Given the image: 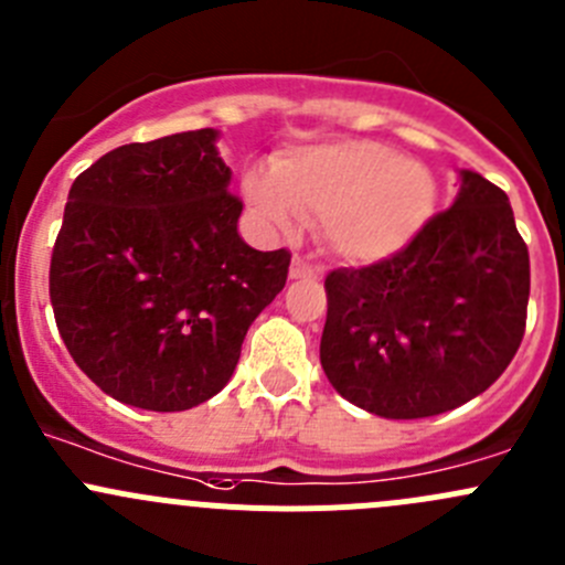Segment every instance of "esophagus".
<instances>
[{"label":"esophagus","instance_id":"obj_1","mask_svg":"<svg viewBox=\"0 0 565 565\" xmlns=\"http://www.w3.org/2000/svg\"><path fill=\"white\" fill-rule=\"evenodd\" d=\"M319 273H322V267L311 265V262L306 259V256L295 254L292 270H289V276H292V278H309V276H319Z\"/></svg>","mask_w":565,"mask_h":565}]
</instances>
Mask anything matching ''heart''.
<instances>
[{
  "instance_id": "heart-1",
  "label": "heart",
  "mask_w": 565,
  "mask_h": 565,
  "mask_svg": "<svg viewBox=\"0 0 565 565\" xmlns=\"http://www.w3.org/2000/svg\"><path fill=\"white\" fill-rule=\"evenodd\" d=\"M248 207L273 230L319 218L324 246L347 262H380L409 246L435 207L429 169L374 141H339L276 158L250 174Z\"/></svg>"
}]
</instances>
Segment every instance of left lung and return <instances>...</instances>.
Returning <instances> with one entry per match:
<instances>
[{
	"label": "left lung",
	"instance_id": "8db88e82",
	"mask_svg": "<svg viewBox=\"0 0 565 565\" xmlns=\"http://www.w3.org/2000/svg\"><path fill=\"white\" fill-rule=\"evenodd\" d=\"M454 204L407 248L324 278L319 361L366 413L409 420L483 393L525 335L530 256L509 196L461 169Z\"/></svg>",
	"mask_w": 565,
	"mask_h": 565
}]
</instances>
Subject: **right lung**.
I'll use <instances>...</instances> for the list:
<instances>
[{
    "label": "right lung",
    "instance_id": "add662e5",
    "mask_svg": "<svg viewBox=\"0 0 565 565\" xmlns=\"http://www.w3.org/2000/svg\"><path fill=\"white\" fill-rule=\"evenodd\" d=\"M185 130L106 152L73 180L49 295L73 361L117 402L180 413L235 372L250 322L287 284V248L237 235L241 196Z\"/></svg>",
    "mask_w": 565,
    "mask_h": 565
}]
</instances>
